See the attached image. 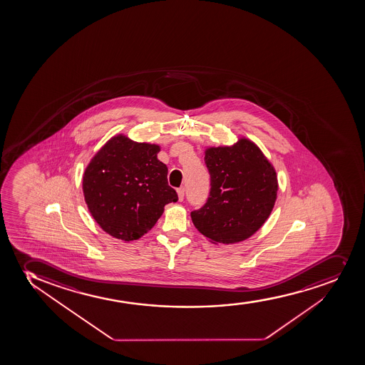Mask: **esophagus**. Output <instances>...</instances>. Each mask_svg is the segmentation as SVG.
Segmentation results:
<instances>
[{"instance_id": "obj_1", "label": "esophagus", "mask_w": 365, "mask_h": 365, "mask_svg": "<svg viewBox=\"0 0 365 365\" xmlns=\"http://www.w3.org/2000/svg\"><path fill=\"white\" fill-rule=\"evenodd\" d=\"M177 194H178V200H183L185 199V188L177 189Z\"/></svg>"}]
</instances>
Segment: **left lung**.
Returning <instances> with one entry per match:
<instances>
[{"label": "left lung", "mask_w": 365, "mask_h": 365, "mask_svg": "<svg viewBox=\"0 0 365 365\" xmlns=\"http://www.w3.org/2000/svg\"><path fill=\"white\" fill-rule=\"evenodd\" d=\"M205 164L211 177L207 200L190 213L196 229L211 241L248 239L270 216L277 178L260 149L246 138L232 147L208 148Z\"/></svg>", "instance_id": "obj_1"}]
</instances>
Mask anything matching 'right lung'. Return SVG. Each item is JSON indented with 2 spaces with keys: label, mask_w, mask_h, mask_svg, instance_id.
Segmentation results:
<instances>
[{
  "label": "right lung",
  "mask_w": 365,
  "mask_h": 365,
  "mask_svg": "<svg viewBox=\"0 0 365 365\" xmlns=\"http://www.w3.org/2000/svg\"><path fill=\"white\" fill-rule=\"evenodd\" d=\"M159 145L119 135L91 159L83 192L91 216L110 235L138 240L155 225L165 205L178 196L168 182V166L158 160Z\"/></svg>",
  "instance_id": "right-lung-1"
}]
</instances>
